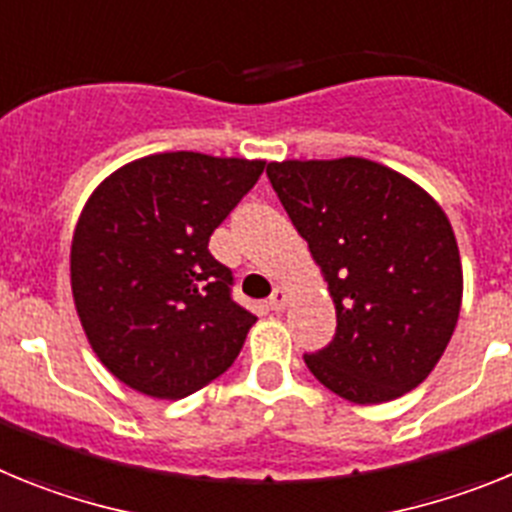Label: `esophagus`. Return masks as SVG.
Wrapping results in <instances>:
<instances>
[{"instance_id":"1","label":"esophagus","mask_w":512,"mask_h":512,"mask_svg":"<svg viewBox=\"0 0 512 512\" xmlns=\"http://www.w3.org/2000/svg\"><path fill=\"white\" fill-rule=\"evenodd\" d=\"M288 306V288L286 286H275L273 296H270V309L283 311Z\"/></svg>"}]
</instances>
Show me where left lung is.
<instances>
[{"label":"left lung","mask_w":512,"mask_h":512,"mask_svg":"<svg viewBox=\"0 0 512 512\" xmlns=\"http://www.w3.org/2000/svg\"><path fill=\"white\" fill-rule=\"evenodd\" d=\"M337 314L335 340L304 355L314 379L353 404L402 397L428 379L459 322V244L441 203L363 157L268 162Z\"/></svg>","instance_id":"1"}]
</instances>
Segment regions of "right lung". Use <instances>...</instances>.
<instances>
[{
	"label": "right lung",
	"mask_w": 512,
	"mask_h": 512,
	"mask_svg": "<svg viewBox=\"0 0 512 512\" xmlns=\"http://www.w3.org/2000/svg\"><path fill=\"white\" fill-rule=\"evenodd\" d=\"M262 170L265 159L162 151L92 190L71 237V296L115 379L182 399L234 363L257 317L231 301L208 239Z\"/></svg>",
	"instance_id": "1"
}]
</instances>
